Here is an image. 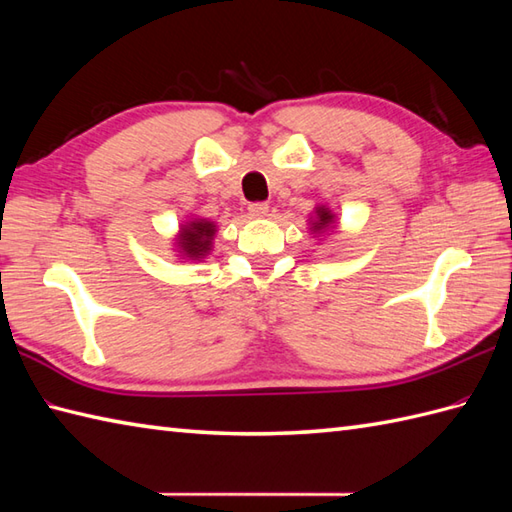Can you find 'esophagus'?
<instances>
[{"label":"esophagus","instance_id":"34e87169","mask_svg":"<svg viewBox=\"0 0 512 512\" xmlns=\"http://www.w3.org/2000/svg\"><path fill=\"white\" fill-rule=\"evenodd\" d=\"M248 213L253 217H264V215H268V204L266 202H250Z\"/></svg>","mask_w":512,"mask_h":512}]
</instances>
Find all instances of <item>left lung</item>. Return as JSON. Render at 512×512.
<instances>
[{"instance_id":"left-lung-1","label":"left lung","mask_w":512,"mask_h":512,"mask_svg":"<svg viewBox=\"0 0 512 512\" xmlns=\"http://www.w3.org/2000/svg\"><path fill=\"white\" fill-rule=\"evenodd\" d=\"M319 217H321V220H319V224H314V228H317V231H319V228H321V226H325V224H328V222L332 220V215H330L328 211H325V209H319Z\"/></svg>"}]
</instances>
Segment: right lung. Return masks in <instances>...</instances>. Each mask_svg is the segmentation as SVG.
Returning <instances> with one entry per match:
<instances>
[{"mask_svg":"<svg viewBox=\"0 0 512 512\" xmlns=\"http://www.w3.org/2000/svg\"><path fill=\"white\" fill-rule=\"evenodd\" d=\"M213 224L209 222H191L189 228H184L182 235V248L184 253L191 257H200L209 250L211 237H213Z\"/></svg>","mask_w":512,"mask_h":512,"instance_id":"right-lung-1","label":"right lung"}]
</instances>
